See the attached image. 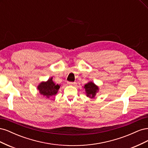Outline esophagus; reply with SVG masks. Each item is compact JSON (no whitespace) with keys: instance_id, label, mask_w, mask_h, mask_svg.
<instances>
[{"instance_id":"1","label":"esophagus","mask_w":148,"mask_h":148,"mask_svg":"<svg viewBox=\"0 0 148 148\" xmlns=\"http://www.w3.org/2000/svg\"><path fill=\"white\" fill-rule=\"evenodd\" d=\"M68 84L70 85H73L75 84V82H68Z\"/></svg>"}]
</instances>
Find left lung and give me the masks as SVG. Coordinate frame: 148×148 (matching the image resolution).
I'll return each mask as SVG.
<instances>
[{
    "instance_id": "8db88e82",
    "label": "left lung",
    "mask_w": 148,
    "mask_h": 148,
    "mask_svg": "<svg viewBox=\"0 0 148 148\" xmlns=\"http://www.w3.org/2000/svg\"><path fill=\"white\" fill-rule=\"evenodd\" d=\"M85 90L86 91V96L91 98L95 97L96 93L98 91V87L92 82H89L88 84L84 85Z\"/></svg>"
}]
</instances>
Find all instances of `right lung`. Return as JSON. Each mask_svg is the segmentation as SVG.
Wrapping results in <instances>:
<instances>
[{
	"label": "right lung",
	"mask_w": 148,
	"mask_h": 148,
	"mask_svg": "<svg viewBox=\"0 0 148 148\" xmlns=\"http://www.w3.org/2000/svg\"><path fill=\"white\" fill-rule=\"evenodd\" d=\"M60 86L56 84L52 81V78L49 79L46 82H42L38 87L41 95L49 98L50 96L56 95Z\"/></svg>",
	"instance_id": "add662e5"
}]
</instances>
